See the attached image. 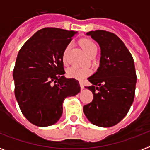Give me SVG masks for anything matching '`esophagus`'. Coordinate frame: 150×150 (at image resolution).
Here are the masks:
<instances>
[{"mask_svg": "<svg viewBox=\"0 0 150 150\" xmlns=\"http://www.w3.org/2000/svg\"><path fill=\"white\" fill-rule=\"evenodd\" d=\"M80 87H81V89L82 90H83V89H85L84 86H83V84H82V82H80Z\"/></svg>", "mask_w": 150, "mask_h": 150, "instance_id": "esophagus-1", "label": "esophagus"}]
</instances>
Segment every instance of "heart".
<instances>
[{
  "instance_id": "obj_1",
  "label": "heart",
  "mask_w": 150,
  "mask_h": 150,
  "mask_svg": "<svg viewBox=\"0 0 150 150\" xmlns=\"http://www.w3.org/2000/svg\"><path fill=\"white\" fill-rule=\"evenodd\" d=\"M81 46H82V49L85 50V52L89 56H90L91 54L97 51V46L93 41L89 39H85L82 40L80 43ZM70 48V45H68L66 47L63 56V61L64 62H65L66 61V54L68 50ZM91 73L90 70L88 68H78V67H71V68H68L67 70V76L69 78H73V79H83L85 78L88 76Z\"/></svg>"
}]
</instances>
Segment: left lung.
<instances>
[{"label": "left lung", "instance_id": "8db88e82", "mask_svg": "<svg viewBox=\"0 0 150 150\" xmlns=\"http://www.w3.org/2000/svg\"><path fill=\"white\" fill-rule=\"evenodd\" d=\"M100 47V66L88 78L93 100L83 107L87 119L99 127H111L128 114L135 97L136 73L132 54L115 34L103 30L86 33ZM99 92L96 93V89Z\"/></svg>", "mask_w": 150, "mask_h": 150}]
</instances>
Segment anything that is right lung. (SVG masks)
<instances>
[{
	"instance_id": "add662e5",
	"label": "right lung",
	"mask_w": 150,
	"mask_h": 150,
	"mask_svg": "<svg viewBox=\"0 0 150 150\" xmlns=\"http://www.w3.org/2000/svg\"><path fill=\"white\" fill-rule=\"evenodd\" d=\"M76 33L44 28L29 39L18 54L13 71L15 98L23 115L35 125L57 123L64 99L80 92L79 81L64 75V53Z\"/></svg>"
}]
</instances>
